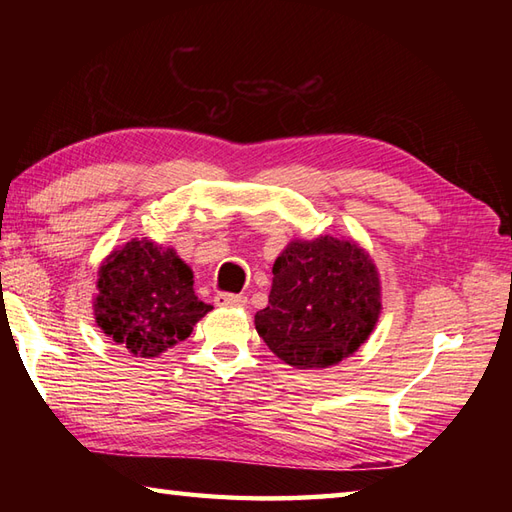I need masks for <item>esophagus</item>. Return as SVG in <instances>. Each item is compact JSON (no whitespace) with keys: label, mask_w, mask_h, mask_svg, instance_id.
<instances>
[{"label":"esophagus","mask_w":512,"mask_h":512,"mask_svg":"<svg viewBox=\"0 0 512 512\" xmlns=\"http://www.w3.org/2000/svg\"><path fill=\"white\" fill-rule=\"evenodd\" d=\"M246 297L244 295H231V292H220L215 297V303L222 308H244L246 306Z\"/></svg>","instance_id":"esophagus-1"}]
</instances>
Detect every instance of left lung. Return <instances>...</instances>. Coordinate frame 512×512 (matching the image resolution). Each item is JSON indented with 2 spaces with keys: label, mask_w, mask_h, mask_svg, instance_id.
<instances>
[{
  "label": "left lung",
  "mask_w": 512,
  "mask_h": 512,
  "mask_svg": "<svg viewBox=\"0 0 512 512\" xmlns=\"http://www.w3.org/2000/svg\"><path fill=\"white\" fill-rule=\"evenodd\" d=\"M380 314V279L350 239H295L273 264L268 306L255 328L270 352L297 369L341 363L372 334Z\"/></svg>",
  "instance_id": "left-lung-1"
}]
</instances>
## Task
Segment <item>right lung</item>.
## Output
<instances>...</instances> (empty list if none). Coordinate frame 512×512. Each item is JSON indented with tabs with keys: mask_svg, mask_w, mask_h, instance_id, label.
<instances>
[{
	"mask_svg": "<svg viewBox=\"0 0 512 512\" xmlns=\"http://www.w3.org/2000/svg\"><path fill=\"white\" fill-rule=\"evenodd\" d=\"M94 317L105 336L140 358L184 341L213 306L193 292V273L173 248L132 239L99 268Z\"/></svg>",
	"mask_w": 512,
	"mask_h": 512,
	"instance_id": "1",
	"label": "right lung"
}]
</instances>
